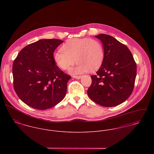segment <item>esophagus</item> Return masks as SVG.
Wrapping results in <instances>:
<instances>
[{
    "mask_svg": "<svg viewBox=\"0 0 154 154\" xmlns=\"http://www.w3.org/2000/svg\"><path fill=\"white\" fill-rule=\"evenodd\" d=\"M73 78H74L75 79H80L82 78V76H73Z\"/></svg>",
    "mask_w": 154,
    "mask_h": 154,
    "instance_id": "obj_1",
    "label": "esophagus"
}]
</instances>
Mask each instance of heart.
<instances>
[{
    "label": "heart",
    "instance_id": "1",
    "mask_svg": "<svg viewBox=\"0 0 154 154\" xmlns=\"http://www.w3.org/2000/svg\"><path fill=\"white\" fill-rule=\"evenodd\" d=\"M62 49L54 53L53 59L56 64L64 70L69 69L76 62L77 65L69 71L72 75L85 73L88 70L95 71L104 61V47L99 41L95 39L71 38L66 41Z\"/></svg>",
    "mask_w": 154,
    "mask_h": 154
}]
</instances>
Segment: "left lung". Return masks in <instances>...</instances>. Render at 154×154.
<instances>
[{"label": "left lung", "mask_w": 154, "mask_h": 154, "mask_svg": "<svg viewBox=\"0 0 154 154\" xmlns=\"http://www.w3.org/2000/svg\"><path fill=\"white\" fill-rule=\"evenodd\" d=\"M102 43L104 58L92 84L88 97L106 107L117 106L131 95L136 76V65L129 48L114 37L101 34L95 36Z\"/></svg>", "instance_id": "1"}]
</instances>
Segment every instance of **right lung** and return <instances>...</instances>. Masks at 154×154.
I'll list each match as a JSON object with an SVG mask.
<instances>
[{"mask_svg": "<svg viewBox=\"0 0 154 154\" xmlns=\"http://www.w3.org/2000/svg\"><path fill=\"white\" fill-rule=\"evenodd\" d=\"M63 42L59 39L40 40L23 48L14 62V89L20 100L33 109H50L66 95L71 77L53 59L54 50Z\"/></svg>", "mask_w": 154, "mask_h": 154, "instance_id": "obj_1", "label": "right lung"}]
</instances>
